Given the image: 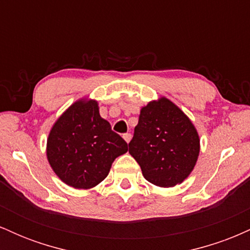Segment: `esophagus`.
<instances>
[{
  "label": "esophagus",
  "instance_id": "34e87169",
  "mask_svg": "<svg viewBox=\"0 0 250 250\" xmlns=\"http://www.w3.org/2000/svg\"><path fill=\"white\" fill-rule=\"evenodd\" d=\"M123 139H125V142L129 143V142H130V140H131V134H129V133L123 134Z\"/></svg>",
  "mask_w": 250,
  "mask_h": 250
}]
</instances>
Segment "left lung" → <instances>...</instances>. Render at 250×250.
Wrapping results in <instances>:
<instances>
[{
    "mask_svg": "<svg viewBox=\"0 0 250 250\" xmlns=\"http://www.w3.org/2000/svg\"><path fill=\"white\" fill-rule=\"evenodd\" d=\"M129 153L146 180L173 187L193 170L200 153L199 135L183 111L162 97L141 109Z\"/></svg>",
    "mask_w": 250,
    "mask_h": 250,
    "instance_id": "obj_1",
    "label": "left lung"
}]
</instances>
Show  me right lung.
<instances>
[{
	"label": "right lung",
	"mask_w": 250,
	"mask_h": 250,
	"mask_svg": "<svg viewBox=\"0 0 250 250\" xmlns=\"http://www.w3.org/2000/svg\"><path fill=\"white\" fill-rule=\"evenodd\" d=\"M128 145L100 116L95 101L74 103L51 128L47 156L63 182L74 188L95 187Z\"/></svg>",
	"instance_id": "1"
}]
</instances>
